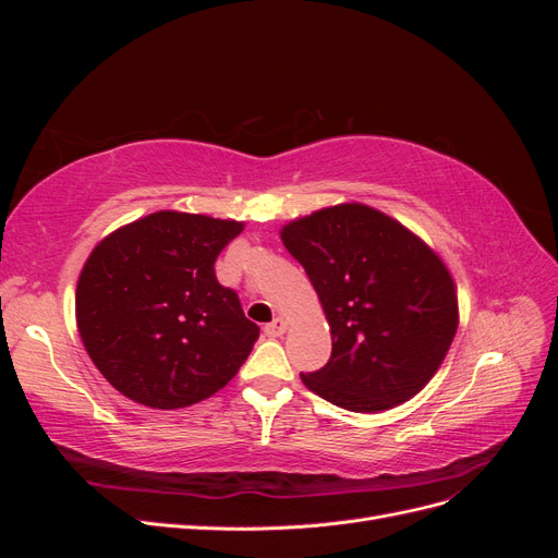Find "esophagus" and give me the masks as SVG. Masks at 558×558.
Wrapping results in <instances>:
<instances>
[{"label":"esophagus","mask_w":558,"mask_h":558,"mask_svg":"<svg viewBox=\"0 0 558 558\" xmlns=\"http://www.w3.org/2000/svg\"><path fill=\"white\" fill-rule=\"evenodd\" d=\"M283 332H286V320H283L281 316H277V318L272 320V324L265 326V335H267V337H281Z\"/></svg>","instance_id":"obj_1"}]
</instances>
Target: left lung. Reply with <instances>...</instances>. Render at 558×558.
Listing matches in <instances>:
<instances>
[{"mask_svg":"<svg viewBox=\"0 0 558 558\" xmlns=\"http://www.w3.org/2000/svg\"><path fill=\"white\" fill-rule=\"evenodd\" d=\"M281 242L305 267L332 335L330 361L300 375L310 391L365 414L416 396L459 328L453 279L437 253L359 202L298 218Z\"/></svg>","mask_w":558,"mask_h":558,"instance_id":"left-lung-1","label":"left lung"}]
</instances>
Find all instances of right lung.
<instances>
[{"instance_id":"obj_1","label":"right lung","mask_w":558,"mask_h":558,"mask_svg":"<svg viewBox=\"0 0 558 558\" xmlns=\"http://www.w3.org/2000/svg\"><path fill=\"white\" fill-rule=\"evenodd\" d=\"M244 223L156 211L99 242L81 269L76 326L105 379L154 410L189 408L223 388L260 328L218 283V253Z\"/></svg>"}]
</instances>
